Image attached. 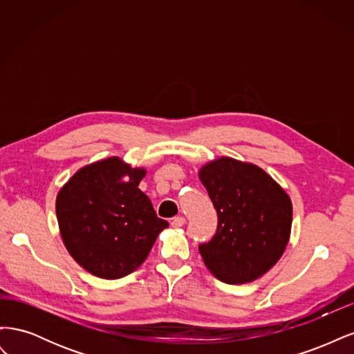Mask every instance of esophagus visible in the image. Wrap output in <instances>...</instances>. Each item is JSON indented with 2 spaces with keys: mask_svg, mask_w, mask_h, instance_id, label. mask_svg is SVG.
I'll use <instances>...</instances> for the list:
<instances>
[{
  "mask_svg": "<svg viewBox=\"0 0 354 354\" xmlns=\"http://www.w3.org/2000/svg\"><path fill=\"white\" fill-rule=\"evenodd\" d=\"M185 223H186V218H185V217H181V216L174 217L173 220H171V224H173L174 227H181V226H183Z\"/></svg>",
  "mask_w": 354,
  "mask_h": 354,
  "instance_id": "34e87169",
  "label": "esophagus"
}]
</instances>
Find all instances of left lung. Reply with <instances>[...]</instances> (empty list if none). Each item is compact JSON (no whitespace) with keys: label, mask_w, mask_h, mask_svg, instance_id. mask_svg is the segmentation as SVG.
Returning a JSON list of instances; mask_svg holds the SVG:
<instances>
[{"label":"left lung","mask_w":354,"mask_h":354,"mask_svg":"<svg viewBox=\"0 0 354 354\" xmlns=\"http://www.w3.org/2000/svg\"><path fill=\"white\" fill-rule=\"evenodd\" d=\"M199 178L218 216L216 234L199 245L203 263L221 282L259 279L286 248L291 199L266 171L232 158L202 167Z\"/></svg>","instance_id":"obj_1"}]
</instances>
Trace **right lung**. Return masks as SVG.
<instances>
[{
  "mask_svg": "<svg viewBox=\"0 0 354 354\" xmlns=\"http://www.w3.org/2000/svg\"><path fill=\"white\" fill-rule=\"evenodd\" d=\"M145 174L120 158H108L81 168L60 189L56 214L63 243L91 274L103 279L130 274L168 227L138 189Z\"/></svg>",
  "mask_w": 354,
  "mask_h": 354,
  "instance_id": "1",
  "label": "right lung"
}]
</instances>
